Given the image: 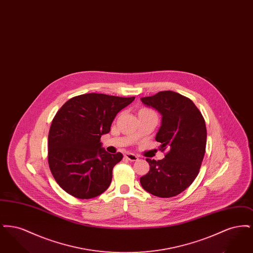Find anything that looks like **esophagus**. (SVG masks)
Listing matches in <instances>:
<instances>
[{
  "label": "esophagus",
  "instance_id": "34e87169",
  "mask_svg": "<svg viewBox=\"0 0 253 253\" xmlns=\"http://www.w3.org/2000/svg\"><path fill=\"white\" fill-rule=\"evenodd\" d=\"M124 157H125L126 159L130 160V161H136V160L138 159V157H136L135 155H133V154H131V153H127V154H125Z\"/></svg>",
  "mask_w": 253,
  "mask_h": 253
}]
</instances>
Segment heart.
Returning <instances> with one entry per match:
<instances>
[{"instance_id":"heart-1","label":"heart","mask_w":253,"mask_h":253,"mask_svg":"<svg viewBox=\"0 0 253 253\" xmlns=\"http://www.w3.org/2000/svg\"><path fill=\"white\" fill-rule=\"evenodd\" d=\"M139 113H155V112L153 110H151V109L142 108L139 111Z\"/></svg>"}]
</instances>
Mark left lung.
I'll use <instances>...</instances> for the list:
<instances>
[{"mask_svg":"<svg viewBox=\"0 0 253 253\" xmlns=\"http://www.w3.org/2000/svg\"><path fill=\"white\" fill-rule=\"evenodd\" d=\"M141 100L162 115L156 140L161 143L159 150L166 153L161 160L146 158L150 170L140 177V184L158 197L175 196L198 175L207 143L204 118L193 100L172 91H161Z\"/></svg>","mask_w":253,"mask_h":253,"instance_id":"obj_1","label":"left lung"}]
</instances>
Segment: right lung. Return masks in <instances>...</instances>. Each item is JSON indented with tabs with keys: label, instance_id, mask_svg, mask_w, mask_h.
<instances>
[{
	"label": "right lung",
	"instance_id": "add662e5",
	"mask_svg": "<svg viewBox=\"0 0 253 253\" xmlns=\"http://www.w3.org/2000/svg\"><path fill=\"white\" fill-rule=\"evenodd\" d=\"M134 96L84 94L67 100L55 115L49 130L48 164L60 188L74 197L90 199L108 189L112 171L122 154L101 148L121 109Z\"/></svg>",
	"mask_w": 253,
	"mask_h": 253
}]
</instances>
